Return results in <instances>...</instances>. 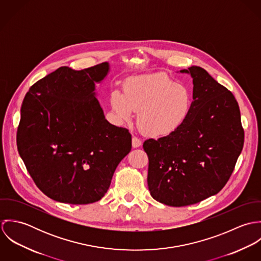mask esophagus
I'll use <instances>...</instances> for the list:
<instances>
[{"instance_id":"obj_1","label":"esophagus","mask_w":261,"mask_h":261,"mask_svg":"<svg viewBox=\"0 0 261 261\" xmlns=\"http://www.w3.org/2000/svg\"><path fill=\"white\" fill-rule=\"evenodd\" d=\"M141 145H142V141L139 138L134 137L133 138V147L134 148H139Z\"/></svg>"}]
</instances>
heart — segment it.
<instances>
[{"label":"heart","mask_w":261,"mask_h":261,"mask_svg":"<svg viewBox=\"0 0 261 261\" xmlns=\"http://www.w3.org/2000/svg\"><path fill=\"white\" fill-rule=\"evenodd\" d=\"M112 105L121 120L130 121L134 112H139L138 124L146 135L165 137L186 122L193 107V93L185 84L156 73L130 80L123 94L114 91Z\"/></svg>","instance_id":"heart-1"}]
</instances>
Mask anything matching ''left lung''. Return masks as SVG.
<instances>
[{
    "label": "left lung",
    "instance_id": "left-lung-1",
    "mask_svg": "<svg viewBox=\"0 0 261 261\" xmlns=\"http://www.w3.org/2000/svg\"><path fill=\"white\" fill-rule=\"evenodd\" d=\"M181 72L193 77V107L175 133L145 141L148 186L160 203L183 207L220 192L230 179L244 144L238 103L205 69Z\"/></svg>",
    "mask_w": 261,
    "mask_h": 261
}]
</instances>
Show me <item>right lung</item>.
Instances as JSON below:
<instances>
[{"mask_svg": "<svg viewBox=\"0 0 261 261\" xmlns=\"http://www.w3.org/2000/svg\"><path fill=\"white\" fill-rule=\"evenodd\" d=\"M109 69L108 62L82 70L59 67L34 83L23 100L18 150L36 186L55 201L100 200L132 149L128 129L108 122L94 96V83Z\"/></svg>", "mask_w": 261, "mask_h": 261, "instance_id": "add662e5", "label": "right lung"}]
</instances>
